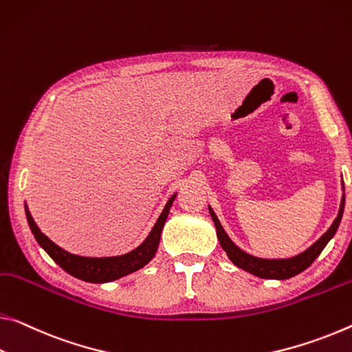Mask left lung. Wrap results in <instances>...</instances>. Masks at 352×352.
Returning <instances> with one entry per match:
<instances>
[{
    "mask_svg": "<svg viewBox=\"0 0 352 352\" xmlns=\"http://www.w3.org/2000/svg\"><path fill=\"white\" fill-rule=\"evenodd\" d=\"M343 208H344V196L342 199V205H340V211H338L337 219L333 221V224L324 233V235L318 239L314 246L307 249L305 252L299 254L298 256H293V258H287V260L256 258V256H252V255H249L246 252H243V250L236 248L235 244L232 243V239L227 236V233L224 232V228H222L219 219H217L216 214L213 213V210H211V208H210V214H211V217H213V222L216 226L217 239H219L222 249L226 250L228 258H230L233 263H235L238 267H241V270L250 272V274L256 276V277L285 280V278L296 276V274H299V272H302L304 270H307V267H309L316 260V256L322 252V249L326 248L329 239L336 235L337 228L340 226V221H342V216H343Z\"/></svg>",
    "mask_w": 352,
    "mask_h": 352,
    "instance_id": "1",
    "label": "left lung"
}]
</instances>
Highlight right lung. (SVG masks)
<instances>
[{"label": "right lung", "mask_w": 352, "mask_h": 352, "mask_svg": "<svg viewBox=\"0 0 352 352\" xmlns=\"http://www.w3.org/2000/svg\"><path fill=\"white\" fill-rule=\"evenodd\" d=\"M177 194H174L169 199V202L166 204L163 213L158 217L153 230L150 232L146 241H144L138 249L131 250L125 255L119 256H104V258H91V256H80L69 254L67 250L60 249L59 246L50 239L48 236L43 235V233L38 230L36 226L34 219L30 214V211L25 206L26 210V219L32 235L37 239V243L45 249V252L52 256V258L58 263L65 272H69L70 276L76 278H81L85 282L91 283H103V282H111L116 280V278H120L126 274H131L138 270H141L142 266H146L150 260L153 258V255L158 249L160 238H161V230H163L164 222L167 219V214H169V210L174 202Z\"/></svg>", "instance_id": "right-lung-1"}]
</instances>
